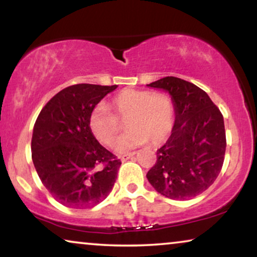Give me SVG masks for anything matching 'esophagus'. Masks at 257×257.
Listing matches in <instances>:
<instances>
[{
  "instance_id": "1",
  "label": "esophagus",
  "mask_w": 257,
  "mask_h": 257,
  "mask_svg": "<svg viewBox=\"0 0 257 257\" xmlns=\"http://www.w3.org/2000/svg\"><path fill=\"white\" fill-rule=\"evenodd\" d=\"M135 152H132V153H126V154H124V156H121L120 157V160L121 161H126V160H128V159H131V158L135 156Z\"/></svg>"
}]
</instances>
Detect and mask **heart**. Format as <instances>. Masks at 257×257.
Instances as JSON below:
<instances>
[{"mask_svg": "<svg viewBox=\"0 0 257 257\" xmlns=\"http://www.w3.org/2000/svg\"><path fill=\"white\" fill-rule=\"evenodd\" d=\"M110 108L113 114L103 104L94 106L90 113L89 126L101 144L112 147L121 129L118 120L127 117L126 125L130 130L117 142V152H126L149 140L158 145L173 131L175 105L166 93L126 89L111 100Z\"/></svg>", "mask_w": 257, "mask_h": 257, "instance_id": "obj_1", "label": "heart"}]
</instances>
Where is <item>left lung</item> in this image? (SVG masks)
<instances>
[{
    "label": "left lung",
    "mask_w": 257,
    "mask_h": 257,
    "mask_svg": "<svg viewBox=\"0 0 257 257\" xmlns=\"http://www.w3.org/2000/svg\"><path fill=\"white\" fill-rule=\"evenodd\" d=\"M147 86L171 94L175 124L146 177L161 195L189 200L213 185L222 168L227 145L222 113L205 91L187 80L170 76Z\"/></svg>",
    "instance_id": "left-lung-1"
}]
</instances>
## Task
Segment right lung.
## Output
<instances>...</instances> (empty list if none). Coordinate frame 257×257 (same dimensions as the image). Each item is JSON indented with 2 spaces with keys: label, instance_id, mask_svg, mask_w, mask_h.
<instances>
[{
  "label": "right lung",
  "instance_id": "1",
  "mask_svg": "<svg viewBox=\"0 0 257 257\" xmlns=\"http://www.w3.org/2000/svg\"><path fill=\"white\" fill-rule=\"evenodd\" d=\"M117 85L76 84L65 87L38 114L31 158L52 198L70 208L85 209L107 198L121 161L98 143L89 118L93 107Z\"/></svg>",
  "mask_w": 257,
  "mask_h": 257
}]
</instances>
